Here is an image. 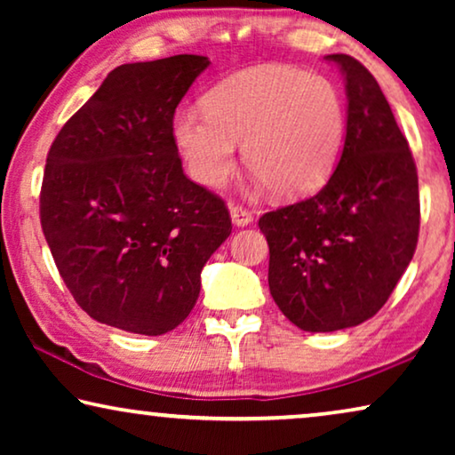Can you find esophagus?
Wrapping results in <instances>:
<instances>
[{"instance_id": "34e87169", "label": "esophagus", "mask_w": 455, "mask_h": 455, "mask_svg": "<svg viewBox=\"0 0 455 455\" xmlns=\"http://www.w3.org/2000/svg\"><path fill=\"white\" fill-rule=\"evenodd\" d=\"M229 213H232L234 226H238V228H244L252 221V213L248 209L242 207V204H232V207H229Z\"/></svg>"}]
</instances>
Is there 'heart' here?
I'll list each match as a JSON object with an SVG mask.
<instances>
[{"label": "heart", "mask_w": 455, "mask_h": 455, "mask_svg": "<svg viewBox=\"0 0 455 455\" xmlns=\"http://www.w3.org/2000/svg\"><path fill=\"white\" fill-rule=\"evenodd\" d=\"M338 86L290 66L252 68L217 84L204 105L173 116V142L188 176L221 188L235 170V142L259 182L277 196H304L327 182L346 140Z\"/></svg>", "instance_id": "obj_1"}]
</instances>
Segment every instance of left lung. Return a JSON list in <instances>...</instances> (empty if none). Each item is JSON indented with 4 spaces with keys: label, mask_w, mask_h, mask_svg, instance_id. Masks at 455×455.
Listing matches in <instances>:
<instances>
[{
    "label": "left lung",
    "mask_w": 455,
    "mask_h": 455,
    "mask_svg": "<svg viewBox=\"0 0 455 455\" xmlns=\"http://www.w3.org/2000/svg\"><path fill=\"white\" fill-rule=\"evenodd\" d=\"M346 76L347 128L338 167L316 195L259 220L269 244V290L302 331L375 316L414 257L419 173L375 76L333 53Z\"/></svg>",
    "instance_id": "8db88e82"
}]
</instances>
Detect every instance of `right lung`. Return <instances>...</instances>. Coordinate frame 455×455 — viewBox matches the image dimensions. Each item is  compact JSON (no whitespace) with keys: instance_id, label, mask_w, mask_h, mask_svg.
I'll return each mask as SVG.
<instances>
[{"instance_id":"1","label":"right lung","mask_w":455,"mask_h":455,"mask_svg":"<svg viewBox=\"0 0 455 455\" xmlns=\"http://www.w3.org/2000/svg\"><path fill=\"white\" fill-rule=\"evenodd\" d=\"M204 55L117 66L47 153L41 228L86 315L164 335L195 308L201 271L232 234L226 201L192 182L173 114Z\"/></svg>"}]
</instances>
